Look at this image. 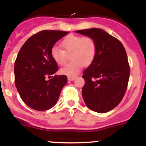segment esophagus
Listing matches in <instances>:
<instances>
[{"mask_svg": "<svg viewBox=\"0 0 146 146\" xmlns=\"http://www.w3.org/2000/svg\"><path fill=\"white\" fill-rule=\"evenodd\" d=\"M75 78L76 77H68V80H69V81H72V80H74Z\"/></svg>", "mask_w": 146, "mask_h": 146, "instance_id": "esophagus-1", "label": "esophagus"}]
</instances>
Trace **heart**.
Returning a JSON list of instances; mask_svg holds the SVG:
<instances>
[{
    "instance_id": "heart-1",
    "label": "heart",
    "mask_w": 146,
    "mask_h": 146,
    "mask_svg": "<svg viewBox=\"0 0 146 146\" xmlns=\"http://www.w3.org/2000/svg\"><path fill=\"white\" fill-rule=\"evenodd\" d=\"M63 50L59 47L52 48L51 54L52 59L57 64L63 66L67 63L68 55L71 53L70 59L72 60L60 70V73L68 77H74L80 72L84 66H88L94 60L97 52V45L92 37L70 35L62 41Z\"/></svg>"
}]
</instances>
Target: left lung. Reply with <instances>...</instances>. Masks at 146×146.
Here are the masks:
<instances>
[{"label":"left lung","instance_id":"obj_1","mask_svg":"<svg viewBox=\"0 0 146 146\" xmlns=\"http://www.w3.org/2000/svg\"><path fill=\"white\" fill-rule=\"evenodd\" d=\"M92 37L97 45L94 60L83 72L82 94L88 109L106 113L120 103L129 83L130 68L121 42L101 29L75 31Z\"/></svg>","mask_w":146,"mask_h":146}]
</instances>
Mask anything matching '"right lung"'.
I'll use <instances>...</instances> for the list:
<instances>
[{
    "instance_id": "obj_1",
    "label": "right lung",
    "mask_w": 146,
    "mask_h": 146,
    "mask_svg": "<svg viewBox=\"0 0 146 146\" xmlns=\"http://www.w3.org/2000/svg\"><path fill=\"white\" fill-rule=\"evenodd\" d=\"M67 34L63 31H41L29 37L18 52L14 68L15 83L22 100L31 109L45 111L52 108L67 83L66 75L46 80L58 69L52 58V48Z\"/></svg>"
}]
</instances>
